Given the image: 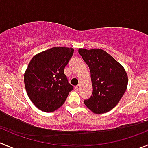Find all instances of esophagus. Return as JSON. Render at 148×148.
I'll return each mask as SVG.
<instances>
[{"instance_id":"1","label":"esophagus","mask_w":148,"mask_h":148,"mask_svg":"<svg viewBox=\"0 0 148 148\" xmlns=\"http://www.w3.org/2000/svg\"><path fill=\"white\" fill-rule=\"evenodd\" d=\"M80 87H81V84H78V85L76 86L75 87V91H79V89H80Z\"/></svg>"}]
</instances>
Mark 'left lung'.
Returning <instances> with one entry per match:
<instances>
[{"instance_id": "8db88e82", "label": "left lung", "mask_w": 148, "mask_h": 148, "mask_svg": "<svg viewBox=\"0 0 148 148\" xmlns=\"http://www.w3.org/2000/svg\"><path fill=\"white\" fill-rule=\"evenodd\" d=\"M91 72L93 92L84 100L86 106L97 114L105 113L117 105L128 85L123 66L102 49H78Z\"/></svg>"}]
</instances>
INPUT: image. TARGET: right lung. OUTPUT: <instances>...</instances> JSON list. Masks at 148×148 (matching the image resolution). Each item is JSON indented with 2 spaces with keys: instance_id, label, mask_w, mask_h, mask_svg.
<instances>
[{
  "instance_id": "add662e5",
  "label": "right lung",
  "mask_w": 148,
  "mask_h": 148,
  "mask_svg": "<svg viewBox=\"0 0 148 148\" xmlns=\"http://www.w3.org/2000/svg\"><path fill=\"white\" fill-rule=\"evenodd\" d=\"M74 49L53 47L32 58L24 75L27 93L33 103L46 112L64 104L73 89L64 73Z\"/></svg>"
}]
</instances>
